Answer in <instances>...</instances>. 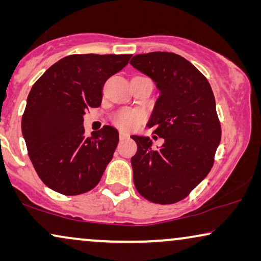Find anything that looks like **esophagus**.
<instances>
[{"mask_svg": "<svg viewBox=\"0 0 261 261\" xmlns=\"http://www.w3.org/2000/svg\"><path fill=\"white\" fill-rule=\"evenodd\" d=\"M128 138V134L123 133V132H120V140H126Z\"/></svg>", "mask_w": 261, "mask_h": 261, "instance_id": "esophagus-1", "label": "esophagus"}]
</instances>
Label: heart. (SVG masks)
Wrapping results in <instances>:
<instances>
[{
	"label": "heart",
	"instance_id": "heart-1",
	"mask_svg": "<svg viewBox=\"0 0 261 261\" xmlns=\"http://www.w3.org/2000/svg\"><path fill=\"white\" fill-rule=\"evenodd\" d=\"M142 120V114L137 110L122 109L113 116V122L123 130H130L138 126Z\"/></svg>",
	"mask_w": 261,
	"mask_h": 261
}]
</instances>
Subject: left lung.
I'll return each mask as SVG.
<instances>
[{"instance_id": "left-lung-1", "label": "left lung", "mask_w": 261, "mask_h": 261, "mask_svg": "<svg viewBox=\"0 0 261 261\" xmlns=\"http://www.w3.org/2000/svg\"><path fill=\"white\" fill-rule=\"evenodd\" d=\"M130 65L159 90L147 127L164 139L154 148L148 137L132 135L138 145L130 159L134 185L148 201L172 204L187 197L212 170L221 141L215 97L206 78L176 53L137 55Z\"/></svg>"}]
</instances>
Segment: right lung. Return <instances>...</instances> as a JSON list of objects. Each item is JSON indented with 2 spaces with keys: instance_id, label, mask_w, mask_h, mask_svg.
<instances>
[{
  "instance_id": "obj_1",
  "label": "right lung",
  "mask_w": 261,
  "mask_h": 261,
  "mask_svg": "<svg viewBox=\"0 0 261 261\" xmlns=\"http://www.w3.org/2000/svg\"><path fill=\"white\" fill-rule=\"evenodd\" d=\"M132 55H72L35 82L27 97L21 129L40 179L66 196L94 189L112 160L119 132L105 126L85 137L83 116L102 102L106 81Z\"/></svg>"
}]
</instances>
